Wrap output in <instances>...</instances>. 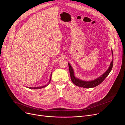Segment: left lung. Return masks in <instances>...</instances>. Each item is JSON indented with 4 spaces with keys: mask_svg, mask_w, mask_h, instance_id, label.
I'll return each instance as SVG.
<instances>
[{
    "mask_svg": "<svg viewBox=\"0 0 125 125\" xmlns=\"http://www.w3.org/2000/svg\"><path fill=\"white\" fill-rule=\"evenodd\" d=\"M112 52L113 54L112 50ZM113 65V59L112 60V62H111L109 68L108 69V70L106 71L103 75H101L100 77L97 78V79L94 80H92L91 81H82V80L78 79L75 77L73 68L71 66L70 64L68 63L69 71H70L71 80L73 84L78 86L84 87V88H91V87H94L100 84L105 79L106 77L108 76L109 73L112 70Z\"/></svg>",
    "mask_w": 125,
    "mask_h": 125,
    "instance_id": "8db88e82",
    "label": "left lung"
}]
</instances>
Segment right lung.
Instances as JSON below:
<instances>
[{
  "mask_svg": "<svg viewBox=\"0 0 125 125\" xmlns=\"http://www.w3.org/2000/svg\"><path fill=\"white\" fill-rule=\"evenodd\" d=\"M51 77H52V75H51ZM51 77H50V80H49V82L50 81V80H51ZM48 84L47 85H44V86H39V87H29V89H41V88H43V87H46V86H47Z\"/></svg>",
  "mask_w": 125,
  "mask_h": 125,
  "instance_id": "obj_1",
  "label": "right lung"
}]
</instances>
